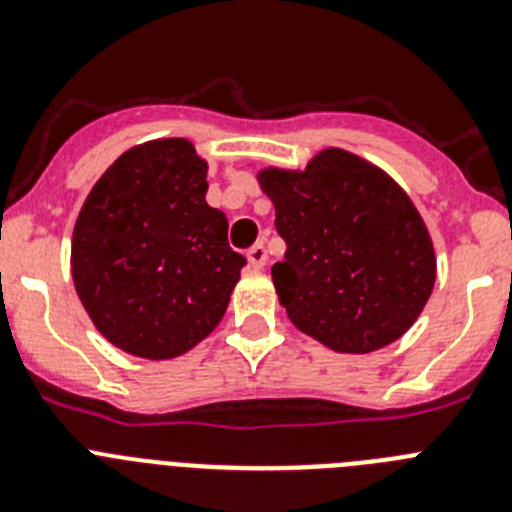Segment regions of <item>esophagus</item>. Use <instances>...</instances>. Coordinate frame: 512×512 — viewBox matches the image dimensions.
<instances>
[{"label":"esophagus","instance_id":"obj_1","mask_svg":"<svg viewBox=\"0 0 512 512\" xmlns=\"http://www.w3.org/2000/svg\"><path fill=\"white\" fill-rule=\"evenodd\" d=\"M266 259H269V256H266L264 243H256L253 248H248V264H251L253 269H264Z\"/></svg>","mask_w":512,"mask_h":512}]
</instances>
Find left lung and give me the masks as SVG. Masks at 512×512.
Wrapping results in <instances>:
<instances>
[{"label": "left lung", "instance_id": "1", "mask_svg": "<svg viewBox=\"0 0 512 512\" xmlns=\"http://www.w3.org/2000/svg\"><path fill=\"white\" fill-rule=\"evenodd\" d=\"M256 179L287 243L271 282L289 320L338 354L405 336L436 284L431 233L405 189L343 148H323L305 169L266 166Z\"/></svg>", "mask_w": 512, "mask_h": 512}]
</instances>
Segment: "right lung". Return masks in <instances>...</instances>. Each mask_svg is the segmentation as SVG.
<instances>
[{
  "label": "right lung",
  "mask_w": 512,
  "mask_h": 512,
  "mask_svg": "<svg viewBox=\"0 0 512 512\" xmlns=\"http://www.w3.org/2000/svg\"><path fill=\"white\" fill-rule=\"evenodd\" d=\"M207 161L187 138L122 153L81 205L71 277L94 328L140 359L187 354L215 330L246 264L207 205Z\"/></svg>",
  "instance_id": "add662e5"
}]
</instances>
